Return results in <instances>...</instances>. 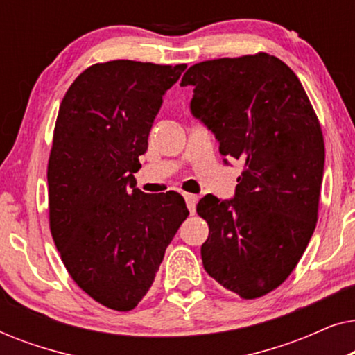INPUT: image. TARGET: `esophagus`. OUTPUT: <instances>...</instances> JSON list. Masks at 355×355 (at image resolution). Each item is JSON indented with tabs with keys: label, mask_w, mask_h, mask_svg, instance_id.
Listing matches in <instances>:
<instances>
[{
	"label": "esophagus",
	"mask_w": 355,
	"mask_h": 355,
	"mask_svg": "<svg viewBox=\"0 0 355 355\" xmlns=\"http://www.w3.org/2000/svg\"><path fill=\"white\" fill-rule=\"evenodd\" d=\"M184 198H186L189 211H191V215H193V213H196V205H197L198 197L193 196V193H184Z\"/></svg>",
	"instance_id": "esophagus-1"
}]
</instances>
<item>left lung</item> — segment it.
I'll list each match as a JSON object with an SVG mask.
<instances>
[{
    "label": "left lung",
    "mask_w": 355,
    "mask_h": 355,
    "mask_svg": "<svg viewBox=\"0 0 355 355\" xmlns=\"http://www.w3.org/2000/svg\"><path fill=\"white\" fill-rule=\"evenodd\" d=\"M181 85L196 87L191 110L223 157L244 163L232 200L197 203L210 230L203 268L239 297H261L293 273L317 226L322 125L299 77L268 53L197 62Z\"/></svg>",
    "instance_id": "left-lung-1"
}]
</instances>
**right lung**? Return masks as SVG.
Returning <instances> with one entry per match:
<instances>
[{
  "label": "right lung",
  "instance_id": "1",
  "mask_svg": "<svg viewBox=\"0 0 355 355\" xmlns=\"http://www.w3.org/2000/svg\"><path fill=\"white\" fill-rule=\"evenodd\" d=\"M186 64L96 62L61 101L50 159V231L67 273L96 302L129 312L148 293L189 210L182 196L135 187L164 92Z\"/></svg>",
  "mask_w": 355,
  "mask_h": 355
}]
</instances>
